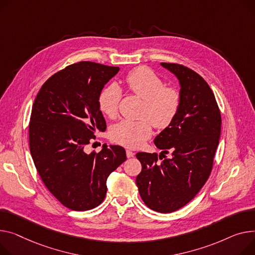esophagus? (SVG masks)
Returning <instances> with one entry per match:
<instances>
[{"instance_id":"esophagus-1","label":"esophagus","mask_w":255,"mask_h":255,"mask_svg":"<svg viewBox=\"0 0 255 255\" xmlns=\"http://www.w3.org/2000/svg\"><path fill=\"white\" fill-rule=\"evenodd\" d=\"M126 155H127V158H132V157L135 155V152L132 151V150H130V149H127V150H126Z\"/></svg>"}]
</instances>
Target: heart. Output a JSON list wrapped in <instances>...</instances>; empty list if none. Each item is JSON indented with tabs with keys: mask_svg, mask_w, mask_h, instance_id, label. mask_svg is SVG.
Instances as JSON below:
<instances>
[{
	"mask_svg": "<svg viewBox=\"0 0 255 255\" xmlns=\"http://www.w3.org/2000/svg\"><path fill=\"white\" fill-rule=\"evenodd\" d=\"M127 89L144 100L142 117L147 119L133 121L122 120L112 128V137L128 147H138L151 135V123L159 129L170 125L175 119L179 107L180 95L174 88L165 84L151 70L141 66L131 71L125 77ZM122 97V91L116 84H110L98 94V108L109 118H115Z\"/></svg>",
	"mask_w": 255,
	"mask_h": 255,
	"instance_id": "heart-1",
	"label": "heart"
}]
</instances>
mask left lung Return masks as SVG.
<instances>
[{
	"label": "left lung",
	"mask_w": 255,
	"mask_h": 255,
	"mask_svg": "<svg viewBox=\"0 0 255 255\" xmlns=\"http://www.w3.org/2000/svg\"><path fill=\"white\" fill-rule=\"evenodd\" d=\"M179 83L180 107L173 122L157 135L162 151L137 152L142 169L136 185L144 204L161 213L183 207L208 179L222 128V117L206 81L189 67L162 62ZM171 151L168 159L164 154ZM160 158L161 161H159Z\"/></svg>",
	"instance_id": "obj_1"
}]
</instances>
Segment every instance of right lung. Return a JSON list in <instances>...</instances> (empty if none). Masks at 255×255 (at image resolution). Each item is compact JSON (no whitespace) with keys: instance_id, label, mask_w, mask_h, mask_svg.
Masks as SVG:
<instances>
[{"instance_id":"1","label":"right lung","mask_w":255,"mask_h":255,"mask_svg":"<svg viewBox=\"0 0 255 255\" xmlns=\"http://www.w3.org/2000/svg\"><path fill=\"white\" fill-rule=\"evenodd\" d=\"M119 71L118 66L90 61L72 64L49 78L33 103L31 158L46 188L72 210L98 206L107 195L109 175L126 160L120 145L85 151L95 133L107 129L98 94Z\"/></svg>"}]
</instances>
